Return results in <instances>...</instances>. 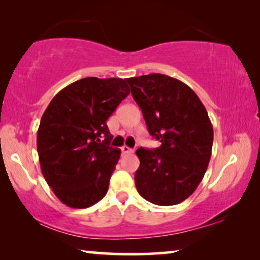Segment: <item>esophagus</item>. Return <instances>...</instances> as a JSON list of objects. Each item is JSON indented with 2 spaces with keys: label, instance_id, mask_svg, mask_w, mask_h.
I'll return each mask as SVG.
<instances>
[{
  "label": "esophagus",
  "instance_id": "34e87169",
  "mask_svg": "<svg viewBox=\"0 0 260 260\" xmlns=\"http://www.w3.org/2000/svg\"><path fill=\"white\" fill-rule=\"evenodd\" d=\"M134 150L132 149V148H129V147H127V146H123V147H121V153L122 154H131V153H133Z\"/></svg>",
  "mask_w": 260,
  "mask_h": 260
}]
</instances>
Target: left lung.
Here are the masks:
<instances>
[{"label": "left lung", "mask_w": 260, "mask_h": 260, "mask_svg": "<svg viewBox=\"0 0 260 260\" xmlns=\"http://www.w3.org/2000/svg\"><path fill=\"white\" fill-rule=\"evenodd\" d=\"M126 81L149 134L161 142L157 148L137 150L138 192L156 205L183 202L201 183L211 157L214 129L208 112L179 79L152 73Z\"/></svg>", "instance_id": "left-lung-1"}]
</instances>
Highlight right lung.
I'll list each match as a JSON object with an SVG mask.
<instances>
[{
    "instance_id": "add662e5",
    "label": "right lung",
    "mask_w": 260,
    "mask_h": 260,
    "mask_svg": "<svg viewBox=\"0 0 260 260\" xmlns=\"http://www.w3.org/2000/svg\"><path fill=\"white\" fill-rule=\"evenodd\" d=\"M128 94L121 78L87 77L58 92L46 107L38 157L46 183L68 207L88 208L106 195L121 153L110 146L106 121Z\"/></svg>"
}]
</instances>
